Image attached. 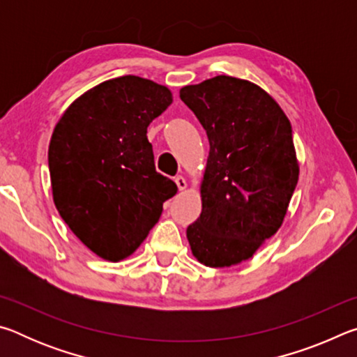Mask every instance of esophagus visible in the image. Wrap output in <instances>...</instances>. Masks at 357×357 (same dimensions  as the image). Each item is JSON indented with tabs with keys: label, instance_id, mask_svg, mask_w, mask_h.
Wrapping results in <instances>:
<instances>
[{
	"label": "esophagus",
	"instance_id": "1",
	"mask_svg": "<svg viewBox=\"0 0 357 357\" xmlns=\"http://www.w3.org/2000/svg\"><path fill=\"white\" fill-rule=\"evenodd\" d=\"M174 183H176L179 190H184L185 187H187V181H185V178H183V176H176V178H174Z\"/></svg>",
	"mask_w": 357,
	"mask_h": 357
}]
</instances>
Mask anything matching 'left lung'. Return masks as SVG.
Here are the masks:
<instances>
[{
    "mask_svg": "<svg viewBox=\"0 0 357 357\" xmlns=\"http://www.w3.org/2000/svg\"><path fill=\"white\" fill-rule=\"evenodd\" d=\"M209 140L202 214L187 227L193 257L209 268L249 259L274 236L299 178L291 124L271 96L217 75L181 88Z\"/></svg>",
    "mask_w": 357,
    "mask_h": 357,
    "instance_id": "obj_1",
    "label": "left lung"
}]
</instances>
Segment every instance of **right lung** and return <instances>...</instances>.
Listing matches in <instances>:
<instances>
[{"label":"right lung","mask_w":357,"mask_h":357,"mask_svg":"<svg viewBox=\"0 0 357 357\" xmlns=\"http://www.w3.org/2000/svg\"><path fill=\"white\" fill-rule=\"evenodd\" d=\"M172 102L170 89L146 78H112L72 102L53 130V202L72 233L108 261L132 255L178 192L155 172L146 137Z\"/></svg>","instance_id":"1"}]
</instances>
